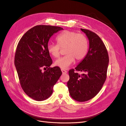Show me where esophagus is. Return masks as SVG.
<instances>
[{
  "instance_id": "1",
  "label": "esophagus",
  "mask_w": 126,
  "mask_h": 126,
  "mask_svg": "<svg viewBox=\"0 0 126 126\" xmlns=\"http://www.w3.org/2000/svg\"><path fill=\"white\" fill-rule=\"evenodd\" d=\"M61 70H62V71L63 74H66L67 72V71L66 70H64V69H62Z\"/></svg>"
}]
</instances>
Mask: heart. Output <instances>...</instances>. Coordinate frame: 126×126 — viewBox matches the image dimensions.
Returning <instances> with one entry per match:
<instances>
[{
    "mask_svg": "<svg viewBox=\"0 0 126 126\" xmlns=\"http://www.w3.org/2000/svg\"><path fill=\"white\" fill-rule=\"evenodd\" d=\"M57 44H48L47 50L54 58L60 55V48H64L66 55L56 60L55 65L63 69H67L75 59L80 61L87 55L89 48V42L86 36L74 31L66 30L56 37Z\"/></svg>",
    "mask_w": 126,
    "mask_h": 126,
    "instance_id": "b5f03b06",
    "label": "heart"
}]
</instances>
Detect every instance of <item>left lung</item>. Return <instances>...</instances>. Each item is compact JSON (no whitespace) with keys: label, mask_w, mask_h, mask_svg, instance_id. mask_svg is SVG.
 <instances>
[{"label":"left lung","mask_w":126,"mask_h":126,"mask_svg":"<svg viewBox=\"0 0 126 126\" xmlns=\"http://www.w3.org/2000/svg\"><path fill=\"white\" fill-rule=\"evenodd\" d=\"M89 41L87 55L75 69L69 71L67 86L71 97L83 102L92 99L99 92L107 78L109 56L104 43L96 33L81 28ZM83 71L79 75L74 70Z\"/></svg>","instance_id":"obj_1"}]
</instances>
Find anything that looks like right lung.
I'll use <instances>...</instances> for the list:
<instances>
[{"label": "right lung", "instance_id": "obj_1", "mask_svg": "<svg viewBox=\"0 0 126 126\" xmlns=\"http://www.w3.org/2000/svg\"><path fill=\"white\" fill-rule=\"evenodd\" d=\"M63 28L37 25L28 30L19 41L15 56L22 89L29 97L43 101L50 97L52 88L62 74L59 67H49L52 60L47 50L49 39ZM48 69L44 73L42 69Z\"/></svg>", "mask_w": 126, "mask_h": 126}]
</instances>
